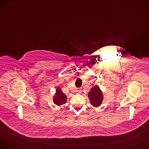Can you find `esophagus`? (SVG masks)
<instances>
[{
  "mask_svg": "<svg viewBox=\"0 0 149 149\" xmlns=\"http://www.w3.org/2000/svg\"><path fill=\"white\" fill-rule=\"evenodd\" d=\"M76 91H77V92H78V93H81V90L80 89H77Z\"/></svg>",
  "mask_w": 149,
  "mask_h": 149,
  "instance_id": "esophagus-1",
  "label": "esophagus"
}]
</instances>
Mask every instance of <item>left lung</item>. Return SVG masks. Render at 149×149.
I'll return each instance as SVG.
<instances>
[{"label":"left lung","mask_w":149,"mask_h":149,"mask_svg":"<svg viewBox=\"0 0 149 149\" xmlns=\"http://www.w3.org/2000/svg\"><path fill=\"white\" fill-rule=\"evenodd\" d=\"M88 97L90 100L91 104L93 107H99L101 105L103 100V93L97 85L94 86L91 88L90 92H89Z\"/></svg>","instance_id":"8db88e82"}]
</instances>
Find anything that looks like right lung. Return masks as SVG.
Segmentation results:
<instances>
[{"label":"right lung","mask_w":149,"mask_h":149,"mask_svg":"<svg viewBox=\"0 0 149 149\" xmlns=\"http://www.w3.org/2000/svg\"><path fill=\"white\" fill-rule=\"evenodd\" d=\"M66 100H67L66 95L61 91L60 88H57L56 94H55L53 98L54 103L57 106H61L66 103Z\"/></svg>","instance_id":"right-lung-1"}]
</instances>
